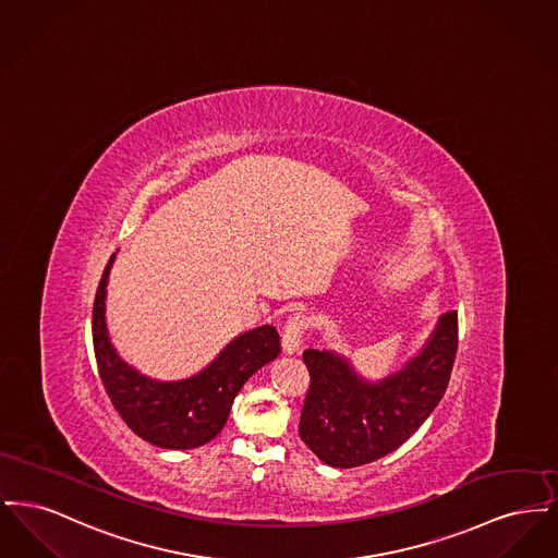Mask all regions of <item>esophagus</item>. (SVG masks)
I'll use <instances>...</instances> for the list:
<instances>
[{
	"label": "esophagus",
	"instance_id": "1",
	"mask_svg": "<svg viewBox=\"0 0 558 558\" xmlns=\"http://www.w3.org/2000/svg\"><path fill=\"white\" fill-rule=\"evenodd\" d=\"M305 328H307V319L303 314H292L284 324V330H282V349L284 353H294L299 351V347L303 343V335H305Z\"/></svg>",
	"mask_w": 558,
	"mask_h": 558
}]
</instances>
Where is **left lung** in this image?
<instances>
[{
    "label": "left lung",
    "instance_id": "1",
    "mask_svg": "<svg viewBox=\"0 0 558 558\" xmlns=\"http://www.w3.org/2000/svg\"><path fill=\"white\" fill-rule=\"evenodd\" d=\"M456 349L458 312H448L403 371L376 383L332 351H303L310 389L299 421L301 439L337 469L362 466L398 450L444 398Z\"/></svg>",
    "mask_w": 558,
    "mask_h": 558
}]
</instances>
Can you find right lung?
<instances>
[{"mask_svg": "<svg viewBox=\"0 0 558 558\" xmlns=\"http://www.w3.org/2000/svg\"><path fill=\"white\" fill-rule=\"evenodd\" d=\"M108 259L100 278L92 335L96 364L119 416L142 439L167 450H192L205 446L223 428L242 385L280 353V337L274 326H259L236 337L205 371L162 383L125 364L110 345L105 319Z\"/></svg>", "mask_w": 558, "mask_h": 558, "instance_id": "add662e5", "label": "right lung"}]
</instances>
